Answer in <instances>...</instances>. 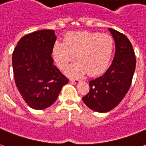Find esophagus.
<instances>
[{"label": "esophagus", "instance_id": "34e87169", "mask_svg": "<svg viewBox=\"0 0 146 146\" xmlns=\"http://www.w3.org/2000/svg\"><path fill=\"white\" fill-rule=\"evenodd\" d=\"M70 82H72V83H78L80 82V80H78V79H71Z\"/></svg>", "mask_w": 146, "mask_h": 146}]
</instances>
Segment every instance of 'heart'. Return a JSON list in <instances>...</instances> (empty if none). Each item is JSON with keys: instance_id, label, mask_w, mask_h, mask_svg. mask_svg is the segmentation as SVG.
<instances>
[{"instance_id": "heart-1", "label": "heart", "mask_w": 146, "mask_h": 146, "mask_svg": "<svg viewBox=\"0 0 146 146\" xmlns=\"http://www.w3.org/2000/svg\"><path fill=\"white\" fill-rule=\"evenodd\" d=\"M114 42L108 34L78 31L66 34L63 42L56 41L53 47V60L64 70L75 60L77 63L67 70L70 76H80L87 73L96 76L103 73L112 57Z\"/></svg>"}]
</instances>
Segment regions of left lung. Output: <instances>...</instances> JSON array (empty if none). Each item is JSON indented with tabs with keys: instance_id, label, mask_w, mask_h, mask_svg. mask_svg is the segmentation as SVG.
Listing matches in <instances>:
<instances>
[{
	"instance_id": "obj_1",
	"label": "left lung",
	"mask_w": 146,
	"mask_h": 146,
	"mask_svg": "<svg viewBox=\"0 0 146 146\" xmlns=\"http://www.w3.org/2000/svg\"><path fill=\"white\" fill-rule=\"evenodd\" d=\"M109 30L115 44L113 63L103 75L89 82L90 91L83 97V103L98 113L109 112L119 104L132 84L136 63L127 36L113 29Z\"/></svg>"
}]
</instances>
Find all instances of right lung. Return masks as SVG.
Returning <instances> with one entry per match:
<instances>
[{"label":"right lung","instance_id":"right-lung-1","mask_svg":"<svg viewBox=\"0 0 146 146\" xmlns=\"http://www.w3.org/2000/svg\"><path fill=\"white\" fill-rule=\"evenodd\" d=\"M56 40L53 30H41L19 40L12 55L15 83L27 104L43 110L55 102L69 80L53 64Z\"/></svg>","mask_w":146,"mask_h":146}]
</instances>
